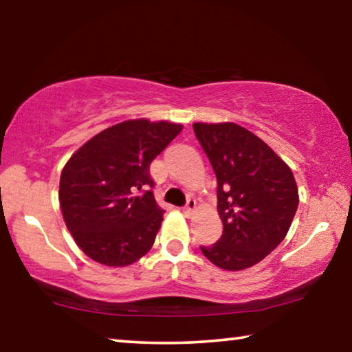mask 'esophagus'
<instances>
[{
    "instance_id": "obj_1",
    "label": "esophagus",
    "mask_w": 352,
    "mask_h": 352,
    "mask_svg": "<svg viewBox=\"0 0 352 352\" xmlns=\"http://www.w3.org/2000/svg\"><path fill=\"white\" fill-rule=\"evenodd\" d=\"M195 208H197V201L194 200V199H189L186 201V205H184V211L187 214H192L195 211Z\"/></svg>"
}]
</instances>
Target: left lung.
Instances as JSON below:
<instances>
[{
	"mask_svg": "<svg viewBox=\"0 0 352 352\" xmlns=\"http://www.w3.org/2000/svg\"><path fill=\"white\" fill-rule=\"evenodd\" d=\"M195 138L216 175L223 235L200 247L211 263L240 271L261 261L285 239L298 208V187L287 163L235 123H194Z\"/></svg>",
	"mask_w": 352,
	"mask_h": 352,
	"instance_id": "obj_1",
	"label": "left lung"
}]
</instances>
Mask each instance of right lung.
I'll return each instance as SVG.
<instances>
[{"instance_id":"add662e5","label":"right lung","mask_w":352,"mask_h":352,"mask_svg":"<svg viewBox=\"0 0 352 352\" xmlns=\"http://www.w3.org/2000/svg\"><path fill=\"white\" fill-rule=\"evenodd\" d=\"M181 129L129 120L96 134L67 162L59 186L62 216L91 259L128 266L152 248L165 211L153 197L151 163Z\"/></svg>"}]
</instances>
